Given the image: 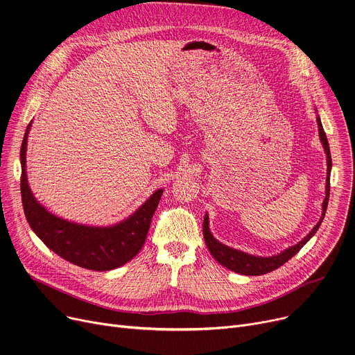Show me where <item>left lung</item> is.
I'll use <instances>...</instances> for the list:
<instances>
[{"mask_svg": "<svg viewBox=\"0 0 355 355\" xmlns=\"http://www.w3.org/2000/svg\"><path fill=\"white\" fill-rule=\"evenodd\" d=\"M317 123H318V132H320V139L324 146L325 154H327V184H325V198L322 202V216L318 221V224L311 230V232L306 235V237L300 241L297 245L287 248L286 251H282L278 255L274 257H254L250 254H245L243 251L239 250H234L230 248L224 244H221L220 241H217L214 237H212V234L209 232V227H208V216L204 217V223H202V232H204V240L205 244L209 250V252L212 254L217 261L227 267L231 271H235L239 274L243 275H263L267 274L270 271H274L277 268H279L282 264H286L288 259H291L306 243L310 241V239L313 235L317 232V230L320 228L324 216H325V211H327V205H328V198H329V174H331V167H333V161H331V154H329V146H328V139L325 135V131L322 128L321 120L320 116H317Z\"/></svg>", "mask_w": 355, "mask_h": 355, "instance_id": "1", "label": "left lung"}]
</instances>
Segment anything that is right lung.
<instances>
[{"label":"right lung","instance_id":"1","mask_svg":"<svg viewBox=\"0 0 355 355\" xmlns=\"http://www.w3.org/2000/svg\"><path fill=\"white\" fill-rule=\"evenodd\" d=\"M28 124L21 144V198L31 230L65 261L92 271L124 266L144 245L162 190H157L125 221L112 227H87L61 220L46 211L31 194L26 175Z\"/></svg>","mask_w":355,"mask_h":355}]
</instances>
